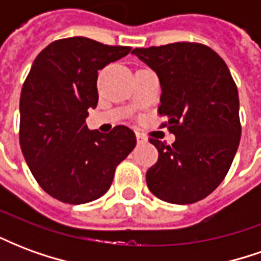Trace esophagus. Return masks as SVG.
Wrapping results in <instances>:
<instances>
[{
	"label": "esophagus",
	"instance_id": "34e87169",
	"mask_svg": "<svg viewBox=\"0 0 261 261\" xmlns=\"http://www.w3.org/2000/svg\"><path fill=\"white\" fill-rule=\"evenodd\" d=\"M136 137H137V142H138V144H142V142H147V137L144 136L142 133H140V131H137Z\"/></svg>",
	"mask_w": 261,
	"mask_h": 261
}]
</instances>
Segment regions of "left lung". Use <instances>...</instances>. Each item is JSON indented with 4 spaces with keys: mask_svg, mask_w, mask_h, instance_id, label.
I'll list each match as a JSON object with an SVG mask.
<instances>
[{
    "mask_svg": "<svg viewBox=\"0 0 261 261\" xmlns=\"http://www.w3.org/2000/svg\"><path fill=\"white\" fill-rule=\"evenodd\" d=\"M133 54L158 75L159 114L176 137L172 145L149 140L159 158L147 172L148 189L172 204L200 201L224 180L241 141L239 95L229 69L198 43L134 48Z\"/></svg>",
    "mask_w": 261,
    "mask_h": 261,
    "instance_id": "1",
    "label": "left lung"
}]
</instances>
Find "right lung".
I'll return each mask as SVG.
<instances>
[{"instance_id": "right-lung-1", "label": "right lung", "mask_w": 261, "mask_h": 261, "mask_svg": "<svg viewBox=\"0 0 261 261\" xmlns=\"http://www.w3.org/2000/svg\"><path fill=\"white\" fill-rule=\"evenodd\" d=\"M130 50L68 37L50 43L32 64L20 93V148L37 183L60 201L102 197L116 166L136 147V134L125 125L102 134L85 123L99 99L97 71Z\"/></svg>"}]
</instances>
